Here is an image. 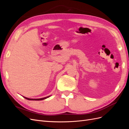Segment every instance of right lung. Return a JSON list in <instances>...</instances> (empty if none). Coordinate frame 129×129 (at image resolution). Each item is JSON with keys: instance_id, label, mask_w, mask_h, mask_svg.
Listing matches in <instances>:
<instances>
[{"instance_id": "obj_1", "label": "right lung", "mask_w": 129, "mask_h": 129, "mask_svg": "<svg viewBox=\"0 0 129 129\" xmlns=\"http://www.w3.org/2000/svg\"><path fill=\"white\" fill-rule=\"evenodd\" d=\"M49 96L48 97H44V98H42V99H28V98H26V97H25V98L27 100H35V101H40V100H45L47 98H48Z\"/></svg>"}]
</instances>
